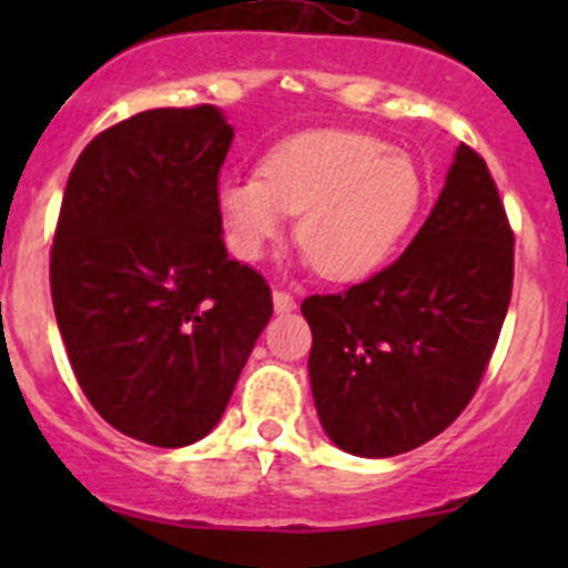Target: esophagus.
Listing matches in <instances>:
<instances>
[{
  "mask_svg": "<svg viewBox=\"0 0 568 568\" xmlns=\"http://www.w3.org/2000/svg\"><path fill=\"white\" fill-rule=\"evenodd\" d=\"M274 311L277 313H291L296 311V300L283 288H274Z\"/></svg>",
  "mask_w": 568,
  "mask_h": 568,
  "instance_id": "obj_1",
  "label": "esophagus"
}]
</instances>
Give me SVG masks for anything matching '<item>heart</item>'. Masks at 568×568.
<instances>
[{"label":"heart","instance_id":"b5f03b06","mask_svg":"<svg viewBox=\"0 0 568 568\" xmlns=\"http://www.w3.org/2000/svg\"><path fill=\"white\" fill-rule=\"evenodd\" d=\"M227 244L257 261L296 220V244L329 280H359L385 266L426 200L409 153L363 131L316 129L288 136L263 156L261 175L220 186Z\"/></svg>","mask_w":568,"mask_h":568}]
</instances>
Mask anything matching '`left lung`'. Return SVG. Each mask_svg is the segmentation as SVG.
<instances>
[{
	"instance_id": "obj_1",
	"label": "left lung",
	"mask_w": 568,
	"mask_h": 568,
	"mask_svg": "<svg viewBox=\"0 0 568 568\" xmlns=\"http://www.w3.org/2000/svg\"><path fill=\"white\" fill-rule=\"evenodd\" d=\"M514 288V231L489 168L459 145L437 205L398 261L302 302L313 398L346 454L387 459L443 434L473 400Z\"/></svg>"
}]
</instances>
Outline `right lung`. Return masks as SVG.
<instances>
[{
    "label": "right lung",
    "instance_id": "add662e5",
    "mask_svg": "<svg viewBox=\"0 0 568 568\" xmlns=\"http://www.w3.org/2000/svg\"><path fill=\"white\" fill-rule=\"evenodd\" d=\"M220 109H148L79 153L51 244V302L73 376L120 434L156 448L220 423L272 318L261 272L227 257Z\"/></svg>",
    "mask_w": 568,
    "mask_h": 568
}]
</instances>
